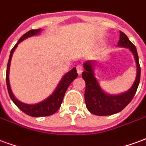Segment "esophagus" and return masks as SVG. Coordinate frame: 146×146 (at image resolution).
<instances>
[{
  "label": "esophagus",
  "mask_w": 146,
  "mask_h": 146,
  "mask_svg": "<svg viewBox=\"0 0 146 146\" xmlns=\"http://www.w3.org/2000/svg\"><path fill=\"white\" fill-rule=\"evenodd\" d=\"M76 71H77V73L78 74H81L82 72L84 71V68L81 65H78L77 66H76Z\"/></svg>",
  "instance_id": "1"
}]
</instances>
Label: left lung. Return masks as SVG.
<instances>
[{"instance_id":"1","label":"left lung","mask_w":146,"mask_h":146,"mask_svg":"<svg viewBox=\"0 0 146 146\" xmlns=\"http://www.w3.org/2000/svg\"><path fill=\"white\" fill-rule=\"evenodd\" d=\"M118 46L128 48L133 54L137 66V76L135 83L128 92L119 95H109L100 88L94 76V62H87L84 65V71L82 73L83 79L86 84L84 98L87 109L97 116H109L122 111L134 98L140 82L141 68L138 61V55L135 46L130 41L128 37L122 31L119 32Z\"/></svg>"}]
</instances>
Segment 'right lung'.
Returning <instances> with one entry per match:
<instances>
[{"label":"right lung","mask_w":146,"mask_h":146,"mask_svg":"<svg viewBox=\"0 0 146 146\" xmlns=\"http://www.w3.org/2000/svg\"><path fill=\"white\" fill-rule=\"evenodd\" d=\"M40 30H41L40 29L31 30L22 36V37L19 40V41L16 43V44L15 45L13 48L11 49L9 59H8V65H7V71H6V84H7V88H8V94H9L10 98L15 104L16 105L23 113L30 116H33V117L51 116L52 114H54V113H56L58 109L60 108L61 104H62V100H63L64 95H65V93L66 92L68 87L70 85L71 83L73 82V80L76 79V76L78 75L76 73V68H73V70H70L69 73H67L63 76V78L58 84V85L55 89L54 93L50 97H48L47 99H45L44 101L41 102L38 104L27 105L21 102L15 98L14 95L11 92V87H10V84H9V67H10V63H11V56H12L15 49L16 48L18 44L22 40H23L24 39L27 38V37L36 35L40 32Z\"/></svg>","instance_id":"add662e5"}]
</instances>
